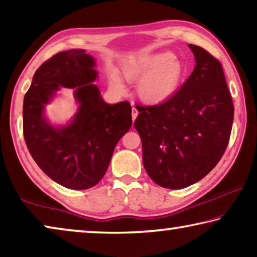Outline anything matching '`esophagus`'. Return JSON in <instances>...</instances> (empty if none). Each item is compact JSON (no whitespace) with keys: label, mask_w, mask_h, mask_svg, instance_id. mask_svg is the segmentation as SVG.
<instances>
[{"label":"esophagus","mask_w":257,"mask_h":257,"mask_svg":"<svg viewBox=\"0 0 257 257\" xmlns=\"http://www.w3.org/2000/svg\"><path fill=\"white\" fill-rule=\"evenodd\" d=\"M132 115H133V121H135L137 115H138V111L135 106H133V108H132Z\"/></svg>","instance_id":"esophagus-1"}]
</instances>
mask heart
<instances>
[{"mask_svg": "<svg viewBox=\"0 0 257 257\" xmlns=\"http://www.w3.org/2000/svg\"><path fill=\"white\" fill-rule=\"evenodd\" d=\"M122 75L129 82L138 80L136 91L142 100L158 104L174 95L182 83L185 70L173 52H158L129 60L122 67ZM109 84L114 90H124L116 73H111Z\"/></svg>", "mask_w": 257, "mask_h": 257, "instance_id": "obj_1", "label": "heart"}]
</instances>
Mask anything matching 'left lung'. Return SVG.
<instances>
[{
  "label": "left lung",
  "mask_w": 257,
  "mask_h": 257,
  "mask_svg": "<svg viewBox=\"0 0 257 257\" xmlns=\"http://www.w3.org/2000/svg\"><path fill=\"white\" fill-rule=\"evenodd\" d=\"M189 47L195 67L180 90L161 104L136 105L134 124L144 168L166 189H183L205 177L225 152L233 122L222 64L201 47Z\"/></svg>",
  "instance_id": "8db88e82"
}]
</instances>
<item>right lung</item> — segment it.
Returning a JSON list of instances; mask_svg holds the SVG:
<instances>
[{
	"instance_id": "obj_1",
	"label": "right lung",
	"mask_w": 257,
	"mask_h": 257,
	"mask_svg": "<svg viewBox=\"0 0 257 257\" xmlns=\"http://www.w3.org/2000/svg\"><path fill=\"white\" fill-rule=\"evenodd\" d=\"M95 59L84 50L58 52L36 70L24 98L23 130L32 158L52 181L73 190L95 186L114 148L132 127L129 101L109 105L100 97ZM60 86L74 87L80 106L67 126L54 127L44 107Z\"/></svg>"
}]
</instances>
